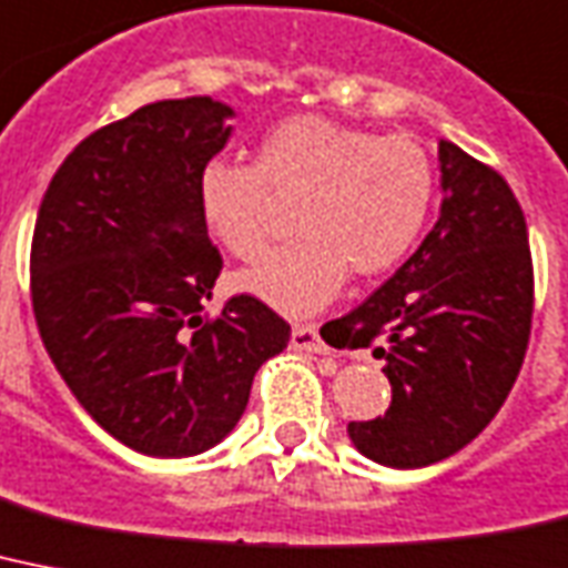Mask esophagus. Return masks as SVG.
Instances as JSON below:
<instances>
[{
    "mask_svg": "<svg viewBox=\"0 0 568 568\" xmlns=\"http://www.w3.org/2000/svg\"><path fill=\"white\" fill-rule=\"evenodd\" d=\"M292 349H300V353H326V344L321 341V332H317V326L294 324Z\"/></svg>",
    "mask_w": 568,
    "mask_h": 568,
    "instance_id": "34e87169",
    "label": "esophagus"
}]
</instances>
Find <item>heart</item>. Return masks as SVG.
<instances>
[{"label": "heart", "instance_id": "1", "mask_svg": "<svg viewBox=\"0 0 568 568\" xmlns=\"http://www.w3.org/2000/svg\"><path fill=\"white\" fill-rule=\"evenodd\" d=\"M271 192L303 197L297 236L236 276V288L283 315H315L353 276L388 274L426 227L435 163L412 136H373L324 116L274 124L256 165L212 156L195 183L206 233L239 260L268 242Z\"/></svg>", "mask_w": 568, "mask_h": 568}]
</instances>
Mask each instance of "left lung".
<instances>
[{
	"instance_id": "left-lung-1",
	"label": "left lung",
	"mask_w": 568,
	"mask_h": 568,
	"mask_svg": "<svg viewBox=\"0 0 568 568\" xmlns=\"http://www.w3.org/2000/svg\"><path fill=\"white\" fill-rule=\"evenodd\" d=\"M440 219L405 265L338 321L390 382L385 417L349 423L364 458L417 469L476 440L523 367L534 268L519 201L499 172L437 142Z\"/></svg>"
}]
</instances>
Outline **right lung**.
Wrapping results in <instances>:
<instances>
[{
	"mask_svg": "<svg viewBox=\"0 0 568 568\" xmlns=\"http://www.w3.org/2000/svg\"><path fill=\"white\" fill-rule=\"evenodd\" d=\"M233 116L210 95L133 110L75 145L37 212L31 303L45 353L84 412L151 458L221 444L256 371L292 338L251 294L201 315L221 253L195 183Z\"/></svg>",
	"mask_w": 568,
	"mask_h": 568,
	"instance_id": "right-lung-1",
	"label": "right lung"
}]
</instances>
